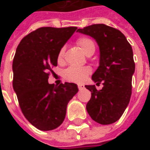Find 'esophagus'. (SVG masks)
Returning <instances> with one entry per match:
<instances>
[{"mask_svg":"<svg viewBox=\"0 0 150 150\" xmlns=\"http://www.w3.org/2000/svg\"><path fill=\"white\" fill-rule=\"evenodd\" d=\"M78 89L79 90H82L84 88V85H83V84H78Z\"/></svg>","mask_w":150,"mask_h":150,"instance_id":"obj_1","label":"esophagus"}]
</instances>
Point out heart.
I'll return each mask as SVG.
<instances>
[{"label": "heart", "mask_w": 150, "mask_h": 150, "mask_svg": "<svg viewBox=\"0 0 150 150\" xmlns=\"http://www.w3.org/2000/svg\"><path fill=\"white\" fill-rule=\"evenodd\" d=\"M78 46L83 50L85 54H87L90 50L95 49L94 42L88 38H80L78 41ZM65 52V47H62L57 54V61L60 62L63 59V56ZM91 72V69L88 67H74L71 66L67 67L64 71V78L69 82L74 83H82L87 78Z\"/></svg>", "instance_id": "1"}]
</instances>
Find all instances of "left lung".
Here are the masks:
<instances>
[{
    "label": "left lung",
    "mask_w": 150,
    "mask_h": 150,
    "mask_svg": "<svg viewBox=\"0 0 150 150\" xmlns=\"http://www.w3.org/2000/svg\"><path fill=\"white\" fill-rule=\"evenodd\" d=\"M78 32L94 38L99 47V66L92 79L95 85H86L91 91L87 111L93 120L100 124H111L125 111L132 93V77L135 70L133 49L124 34L104 24H93L78 29Z\"/></svg>",
    "instance_id": "1"
}]
</instances>
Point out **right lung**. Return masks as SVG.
Masks as SVG:
<instances>
[{"label": "right lung", "instance_id": "obj_1", "mask_svg": "<svg viewBox=\"0 0 150 150\" xmlns=\"http://www.w3.org/2000/svg\"><path fill=\"white\" fill-rule=\"evenodd\" d=\"M77 30L76 26L41 27L22 38L15 54L13 88L25 118L42 131L57 129L66 116L67 106L78 93L77 84L48 83L57 54Z\"/></svg>", "mask_w": 150, "mask_h": 150}]
</instances>
